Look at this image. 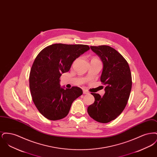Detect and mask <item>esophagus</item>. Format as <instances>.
Masks as SVG:
<instances>
[{"mask_svg": "<svg viewBox=\"0 0 157 157\" xmlns=\"http://www.w3.org/2000/svg\"><path fill=\"white\" fill-rule=\"evenodd\" d=\"M83 94H89V92L87 90H83Z\"/></svg>", "mask_w": 157, "mask_h": 157, "instance_id": "esophagus-1", "label": "esophagus"}]
</instances>
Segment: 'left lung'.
<instances>
[{
    "label": "left lung",
    "mask_w": 157,
    "mask_h": 157,
    "mask_svg": "<svg viewBox=\"0 0 157 157\" xmlns=\"http://www.w3.org/2000/svg\"><path fill=\"white\" fill-rule=\"evenodd\" d=\"M103 63L101 81L105 85V94L92 93L95 102L88 107L90 117L108 123L116 119L127 104L132 88V77L127 60L109 46H90Z\"/></svg>",
    "instance_id": "8db88e82"
}]
</instances>
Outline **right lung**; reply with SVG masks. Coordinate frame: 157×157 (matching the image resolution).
Segmentation results:
<instances>
[{
    "label": "right lung",
    "mask_w": 157,
    "mask_h": 157,
    "mask_svg": "<svg viewBox=\"0 0 157 157\" xmlns=\"http://www.w3.org/2000/svg\"><path fill=\"white\" fill-rule=\"evenodd\" d=\"M90 49L88 45L56 44L37 55L30 69L29 88L36 107L47 119L56 121L67 117L72 102L82 95L79 87L60 86L59 78Z\"/></svg>",
    "instance_id": "right-lung-1"
}]
</instances>
